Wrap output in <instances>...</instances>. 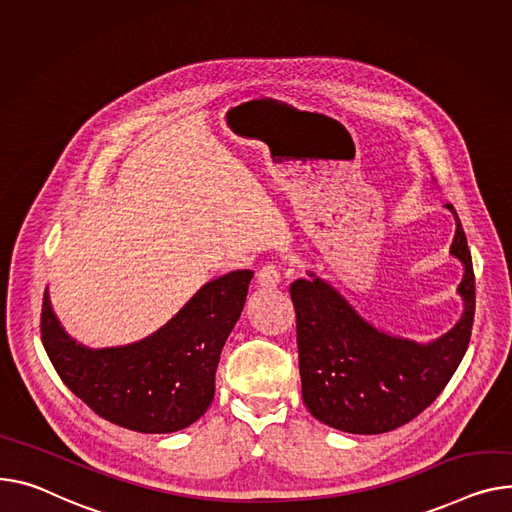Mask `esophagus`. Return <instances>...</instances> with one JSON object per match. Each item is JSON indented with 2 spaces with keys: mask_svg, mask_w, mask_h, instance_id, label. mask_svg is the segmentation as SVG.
I'll use <instances>...</instances> for the list:
<instances>
[{
  "mask_svg": "<svg viewBox=\"0 0 512 512\" xmlns=\"http://www.w3.org/2000/svg\"><path fill=\"white\" fill-rule=\"evenodd\" d=\"M257 282L263 288H274L280 284V269L274 263H267L257 271Z\"/></svg>",
  "mask_w": 512,
  "mask_h": 512,
  "instance_id": "34e87169",
  "label": "esophagus"
}]
</instances>
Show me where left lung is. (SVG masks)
<instances>
[{"label":"left lung","instance_id":"left-lung-1","mask_svg":"<svg viewBox=\"0 0 512 512\" xmlns=\"http://www.w3.org/2000/svg\"><path fill=\"white\" fill-rule=\"evenodd\" d=\"M445 208L457 226L449 253L463 265V315L428 344L374 327L315 271L292 282L302 399L319 422L350 434H383L422 414L451 381L469 346L475 278L457 212L451 203Z\"/></svg>","mask_w":512,"mask_h":512}]
</instances>
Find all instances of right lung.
Wrapping results in <instances>:
<instances>
[{"mask_svg": "<svg viewBox=\"0 0 512 512\" xmlns=\"http://www.w3.org/2000/svg\"><path fill=\"white\" fill-rule=\"evenodd\" d=\"M251 278V269H238L203 284L158 331L115 348H88L67 335L45 290L43 346L61 381L100 418L144 434L177 432L214 399L220 354Z\"/></svg>", "mask_w": 512, "mask_h": 512, "instance_id": "right-lung-1", "label": "right lung"}]
</instances>
